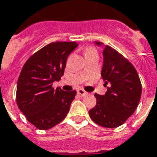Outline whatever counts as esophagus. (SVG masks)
<instances>
[{"mask_svg":"<svg viewBox=\"0 0 157 157\" xmlns=\"http://www.w3.org/2000/svg\"><path fill=\"white\" fill-rule=\"evenodd\" d=\"M77 94L80 95V96H82V97H83V96H86V94H87V93H86V91H84L83 89H78L77 90Z\"/></svg>","mask_w":157,"mask_h":157,"instance_id":"34e87169","label":"esophagus"}]
</instances>
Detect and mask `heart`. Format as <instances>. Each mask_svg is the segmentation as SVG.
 Wrapping results in <instances>:
<instances>
[{"label": "heart", "mask_w": 157, "mask_h": 157, "mask_svg": "<svg viewBox=\"0 0 157 157\" xmlns=\"http://www.w3.org/2000/svg\"><path fill=\"white\" fill-rule=\"evenodd\" d=\"M94 51H95V49L93 48H87L86 49V51H85V54L86 53H87V52H94Z\"/></svg>", "instance_id": "heart-1"}]
</instances>
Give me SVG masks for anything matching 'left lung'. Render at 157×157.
<instances>
[{
    "label": "left lung",
    "mask_w": 157,
    "mask_h": 157,
    "mask_svg": "<svg viewBox=\"0 0 157 157\" xmlns=\"http://www.w3.org/2000/svg\"><path fill=\"white\" fill-rule=\"evenodd\" d=\"M98 46L103 43L95 41ZM101 75L108 85L105 95L95 94V107L89 110L91 119L104 128H117L130 117L140 103L142 85L134 66L109 46L103 52Z\"/></svg>",
    "instance_id": "8db88e82"
}]
</instances>
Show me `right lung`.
I'll use <instances>...</instances> for the list:
<instances>
[{
  "instance_id": "1",
  "label": "right lung",
  "mask_w": 157,
  "mask_h": 157,
  "mask_svg": "<svg viewBox=\"0 0 157 157\" xmlns=\"http://www.w3.org/2000/svg\"><path fill=\"white\" fill-rule=\"evenodd\" d=\"M78 46L75 41L49 43L29 58L17 80L16 100L26 119L40 130L59 124L67 116L76 91L52 87L63 75L67 58Z\"/></svg>"
}]
</instances>
